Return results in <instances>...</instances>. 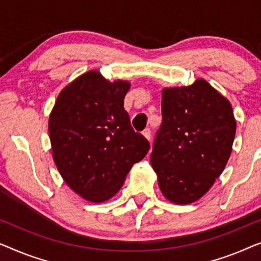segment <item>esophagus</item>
<instances>
[{"label":"esophagus","instance_id":"obj_1","mask_svg":"<svg viewBox=\"0 0 261 261\" xmlns=\"http://www.w3.org/2000/svg\"><path fill=\"white\" fill-rule=\"evenodd\" d=\"M142 134L146 139H148V141H150V137H151V131H150V129H145L144 131L142 132Z\"/></svg>","mask_w":261,"mask_h":261}]
</instances>
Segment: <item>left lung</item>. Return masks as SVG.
I'll return each mask as SVG.
<instances>
[{
	"mask_svg": "<svg viewBox=\"0 0 261 261\" xmlns=\"http://www.w3.org/2000/svg\"><path fill=\"white\" fill-rule=\"evenodd\" d=\"M162 118L150 155L160 189L172 203H193L228 162L237 130L232 105L200 78L162 90Z\"/></svg>",
	"mask_w": 261,
	"mask_h": 261,
	"instance_id": "left-lung-1",
	"label": "left lung"
}]
</instances>
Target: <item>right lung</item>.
<instances>
[{"instance_id": "1", "label": "right lung", "mask_w": 261, "mask_h": 261, "mask_svg": "<svg viewBox=\"0 0 261 261\" xmlns=\"http://www.w3.org/2000/svg\"><path fill=\"white\" fill-rule=\"evenodd\" d=\"M130 86L89 71L62 89L49 115L54 163L66 185L90 202L115 196L149 151V142L134 131L124 110Z\"/></svg>"}]
</instances>
